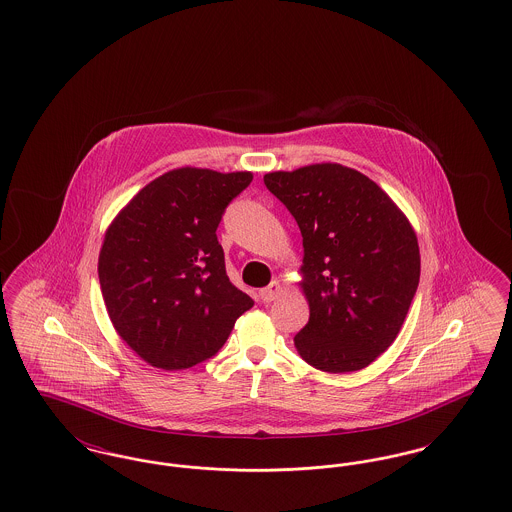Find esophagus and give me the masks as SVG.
<instances>
[{
	"instance_id": "1",
	"label": "esophagus",
	"mask_w": 512,
	"mask_h": 512,
	"mask_svg": "<svg viewBox=\"0 0 512 512\" xmlns=\"http://www.w3.org/2000/svg\"><path fill=\"white\" fill-rule=\"evenodd\" d=\"M282 292V288H280V284L274 280V282H270L267 288H263L261 292H259V297H261V301L263 303H270V301H274L278 295Z\"/></svg>"
}]
</instances>
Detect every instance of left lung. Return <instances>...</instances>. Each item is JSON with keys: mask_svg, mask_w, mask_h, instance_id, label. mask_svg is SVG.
Instances as JSON below:
<instances>
[{"mask_svg": "<svg viewBox=\"0 0 512 512\" xmlns=\"http://www.w3.org/2000/svg\"><path fill=\"white\" fill-rule=\"evenodd\" d=\"M303 236L309 322L293 338L324 372L370 365L397 338L420 280L413 226L376 182L336 163L268 172Z\"/></svg>", "mask_w": 512, "mask_h": 512, "instance_id": "obj_1", "label": "left lung"}]
</instances>
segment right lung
Masks as SVG:
<instances>
[{
    "label": "right lung",
    "mask_w": 512,
    "mask_h": 512,
    "mask_svg": "<svg viewBox=\"0 0 512 512\" xmlns=\"http://www.w3.org/2000/svg\"><path fill=\"white\" fill-rule=\"evenodd\" d=\"M251 180V172L176 169L149 182L109 226L98 263L103 301L149 365L180 370L211 359L253 307L230 282L217 240L226 207Z\"/></svg>",
    "instance_id": "1"
}]
</instances>
